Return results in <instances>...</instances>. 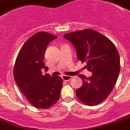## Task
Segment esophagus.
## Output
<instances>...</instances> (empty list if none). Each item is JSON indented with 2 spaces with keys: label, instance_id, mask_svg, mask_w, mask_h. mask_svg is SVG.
I'll use <instances>...</instances> for the list:
<instances>
[{
  "label": "esophagus",
  "instance_id": "34e87169",
  "mask_svg": "<svg viewBox=\"0 0 130 130\" xmlns=\"http://www.w3.org/2000/svg\"><path fill=\"white\" fill-rule=\"evenodd\" d=\"M72 78H73V77L69 76V75H64L62 77V79L64 81H70V80H71Z\"/></svg>",
  "mask_w": 130,
  "mask_h": 130
}]
</instances>
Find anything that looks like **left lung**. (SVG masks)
<instances>
[{
  "instance_id": "8db88e82",
  "label": "left lung",
  "mask_w": 130,
  "mask_h": 130,
  "mask_svg": "<svg viewBox=\"0 0 130 130\" xmlns=\"http://www.w3.org/2000/svg\"><path fill=\"white\" fill-rule=\"evenodd\" d=\"M64 37L73 44L77 58L92 72L90 77L80 74L83 85L76 90L77 98L88 106L100 104L113 89L121 69L116 47L108 37L91 29L66 33Z\"/></svg>"
}]
</instances>
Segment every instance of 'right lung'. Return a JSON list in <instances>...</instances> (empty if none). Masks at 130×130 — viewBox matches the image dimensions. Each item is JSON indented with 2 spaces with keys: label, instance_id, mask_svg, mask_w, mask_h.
<instances>
[{
  "label": "right lung",
  "instance_id": "right-lung-1",
  "mask_svg": "<svg viewBox=\"0 0 130 130\" xmlns=\"http://www.w3.org/2000/svg\"><path fill=\"white\" fill-rule=\"evenodd\" d=\"M57 38L47 32L35 33L25 42L15 60L14 79L28 102L39 109L52 107L60 95L61 77L42 73L48 69L44 62L47 44Z\"/></svg>",
  "mask_w": 130,
  "mask_h": 130
}]
</instances>
